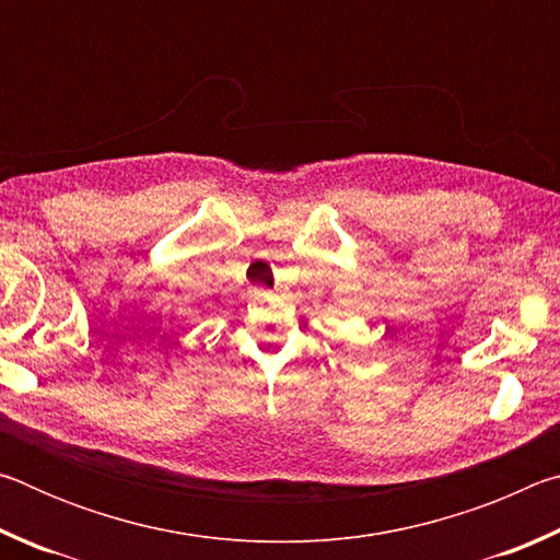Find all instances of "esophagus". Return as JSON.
<instances>
[{
	"label": "esophagus",
	"mask_w": 560,
	"mask_h": 560,
	"mask_svg": "<svg viewBox=\"0 0 560 560\" xmlns=\"http://www.w3.org/2000/svg\"><path fill=\"white\" fill-rule=\"evenodd\" d=\"M252 296L257 299V301H264V299L271 296V291H269L267 287H254V289H252Z\"/></svg>",
	"instance_id": "1"
}]
</instances>
